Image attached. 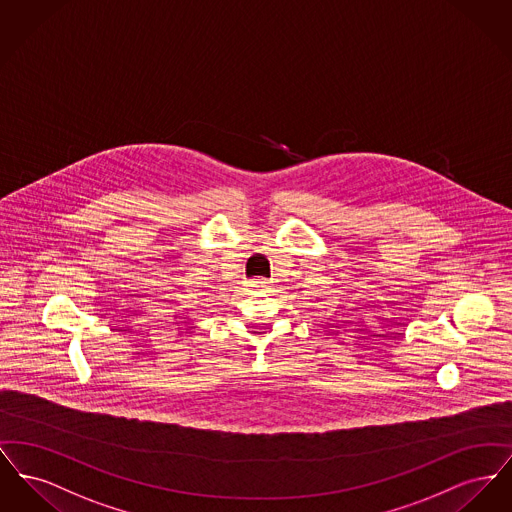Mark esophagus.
Instances as JSON below:
<instances>
[{"mask_svg": "<svg viewBox=\"0 0 512 512\" xmlns=\"http://www.w3.org/2000/svg\"><path fill=\"white\" fill-rule=\"evenodd\" d=\"M247 284H249L251 292H255V294H257V292H265V290L269 288V284H271V282H267L265 278H253V280H249Z\"/></svg>", "mask_w": 512, "mask_h": 512, "instance_id": "34e87169", "label": "esophagus"}]
</instances>
